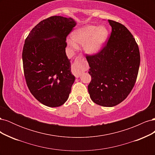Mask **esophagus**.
<instances>
[{
  "label": "esophagus",
  "mask_w": 155,
  "mask_h": 155,
  "mask_svg": "<svg viewBox=\"0 0 155 155\" xmlns=\"http://www.w3.org/2000/svg\"><path fill=\"white\" fill-rule=\"evenodd\" d=\"M85 68V58L83 56H78L75 59L74 63L72 65V72L76 78H79L83 72V70Z\"/></svg>",
  "instance_id": "obj_1"
}]
</instances>
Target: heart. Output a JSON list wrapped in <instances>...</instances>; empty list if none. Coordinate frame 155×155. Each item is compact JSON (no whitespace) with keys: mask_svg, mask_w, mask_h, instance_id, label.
Masks as SVG:
<instances>
[{"mask_svg":"<svg viewBox=\"0 0 155 155\" xmlns=\"http://www.w3.org/2000/svg\"><path fill=\"white\" fill-rule=\"evenodd\" d=\"M109 32L105 26L87 25L74 30L72 39H67V44L72 49H78L76 44L84 45V50L88 54H95L101 50L107 39Z\"/></svg>","mask_w":155,"mask_h":155,"instance_id":"heart-1","label":"heart"}]
</instances>
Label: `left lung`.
Here are the masks:
<instances>
[{
    "mask_svg": "<svg viewBox=\"0 0 155 155\" xmlns=\"http://www.w3.org/2000/svg\"><path fill=\"white\" fill-rule=\"evenodd\" d=\"M112 32L99 52L86 58L91 81V100L103 107H114L127 97L137 81L140 63L138 46L131 33L121 23L108 20Z\"/></svg>",
    "mask_w": 155,
    "mask_h": 155,
    "instance_id": "obj_1",
    "label": "left lung"
}]
</instances>
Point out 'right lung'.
<instances>
[{
  "label": "right lung",
  "instance_id": "right-lung-1",
  "mask_svg": "<svg viewBox=\"0 0 155 155\" xmlns=\"http://www.w3.org/2000/svg\"><path fill=\"white\" fill-rule=\"evenodd\" d=\"M76 25L72 18L50 17L38 23L25 40L22 56L27 86L46 106L63 105L71 91L75 76L65 48L67 37Z\"/></svg>",
  "mask_w": 155,
  "mask_h": 155
}]
</instances>
